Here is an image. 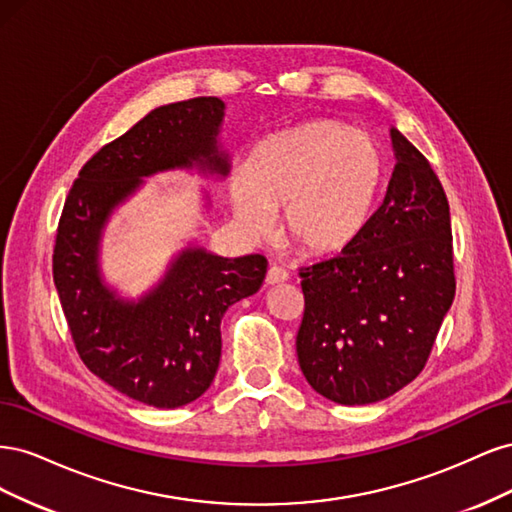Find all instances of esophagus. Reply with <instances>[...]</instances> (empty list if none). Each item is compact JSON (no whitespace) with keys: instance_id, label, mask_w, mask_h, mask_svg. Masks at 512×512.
Here are the masks:
<instances>
[{"instance_id":"1","label":"esophagus","mask_w":512,"mask_h":512,"mask_svg":"<svg viewBox=\"0 0 512 512\" xmlns=\"http://www.w3.org/2000/svg\"><path fill=\"white\" fill-rule=\"evenodd\" d=\"M288 282V273L280 267H269L267 277H265V284L267 286H277V284H284Z\"/></svg>"}]
</instances>
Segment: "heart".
<instances>
[{"label":"heart","instance_id":"obj_1","mask_svg":"<svg viewBox=\"0 0 512 512\" xmlns=\"http://www.w3.org/2000/svg\"><path fill=\"white\" fill-rule=\"evenodd\" d=\"M386 183V158L374 138L337 119H312L262 138L228 198L247 237L271 228L303 256L346 252L371 224Z\"/></svg>","mask_w":512,"mask_h":512}]
</instances>
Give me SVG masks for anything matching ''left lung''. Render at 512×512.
<instances>
[{"mask_svg":"<svg viewBox=\"0 0 512 512\" xmlns=\"http://www.w3.org/2000/svg\"><path fill=\"white\" fill-rule=\"evenodd\" d=\"M395 168L346 252L301 271L297 356L312 389L365 406L410 384L455 299L451 211L427 158L391 128Z\"/></svg>","mask_w":512,"mask_h":512,"instance_id":"8db88e82","label":"left lung"}]
</instances>
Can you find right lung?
Segmentation results:
<instances>
[{"label":"right lung","instance_id":"1","mask_svg":"<svg viewBox=\"0 0 512 512\" xmlns=\"http://www.w3.org/2000/svg\"><path fill=\"white\" fill-rule=\"evenodd\" d=\"M224 115L213 96L153 108L81 168L57 228L53 280L76 350L100 380L153 408L185 406L209 389L222 356L220 322L258 292L267 258H226L188 241L156 284L126 297L102 271L104 230L149 177L185 170L224 181ZM203 200L209 211L205 190Z\"/></svg>","mask_w":512,"mask_h":512}]
</instances>
